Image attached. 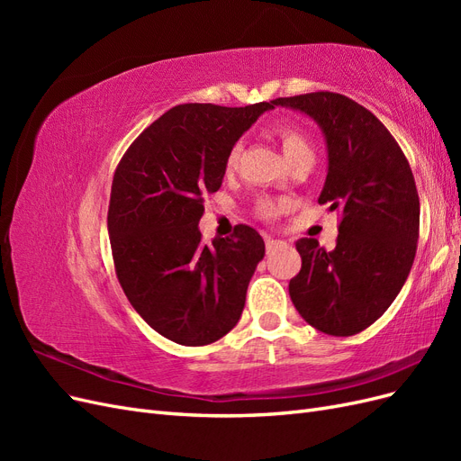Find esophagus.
<instances>
[{
	"instance_id": "1",
	"label": "esophagus",
	"mask_w": 461,
	"mask_h": 461,
	"mask_svg": "<svg viewBox=\"0 0 461 461\" xmlns=\"http://www.w3.org/2000/svg\"><path fill=\"white\" fill-rule=\"evenodd\" d=\"M281 244H285L283 240H276V239H271V236H267V239H265V246H267V252H271V249H275L276 246H281Z\"/></svg>"
}]
</instances>
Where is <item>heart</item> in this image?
<instances>
[{
	"instance_id": "heart-1",
	"label": "heart",
	"mask_w": 461,
	"mask_h": 461,
	"mask_svg": "<svg viewBox=\"0 0 461 461\" xmlns=\"http://www.w3.org/2000/svg\"><path fill=\"white\" fill-rule=\"evenodd\" d=\"M273 132H275L278 140H281V146L285 149V156L288 158V161H292L303 151H312L308 136H305V132L300 127H296V124H290V122L275 124ZM240 151H242L240 144H236V146L230 148L229 156H227V169H234V167L239 165ZM281 209H283V203L276 202V200H271V198H261L256 203V213L263 219L275 217L276 213H281Z\"/></svg>"
}]
</instances>
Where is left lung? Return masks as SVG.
<instances>
[{"mask_svg": "<svg viewBox=\"0 0 461 461\" xmlns=\"http://www.w3.org/2000/svg\"><path fill=\"white\" fill-rule=\"evenodd\" d=\"M323 131L329 173L319 203L340 213L330 252L300 239L302 269L288 292L317 330L352 337L379 319L410 275L420 239V196L402 148L369 109L342 94L276 97Z\"/></svg>", "mask_w": 461, "mask_h": 461, "instance_id": "8db88e82", "label": "left lung"}]
</instances>
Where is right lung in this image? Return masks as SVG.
I'll return each instance as SVG.
<instances>
[{"instance_id": "right-lung-1", "label": "right lung", "mask_w": 461, "mask_h": 461, "mask_svg": "<svg viewBox=\"0 0 461 461\" xmlns=\"http://www.w3.org/2000/svg\"><path fill=\"white\" fill-rule=\"evenodd\" d=\"M273 105H176L117 165L107 230L119 285L146 323L176 344H212L242 315L263 239L236 225L207 246L198 222L203 196L222 185L230 148Z\"/></svg>"}]
</instances>
